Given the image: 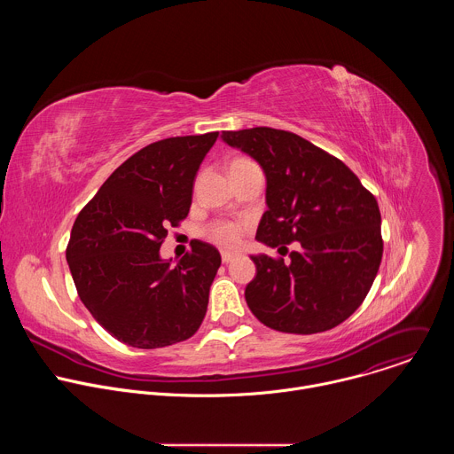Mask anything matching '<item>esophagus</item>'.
<instances>
[{
	"instance_id": "34e87169",
	"label": "esophagus",
	"mask_w": 454,
	"mask_h": 454,
	"mask_svg": "<svg viewBox=\"0 0 454 454\" xmlns=\"http://www.w3.org/2000/svg\"><path fill=\"white\" fill-rule=\"evenodd\" d=\"M235 256H237V254H235V253H230V251H223V253H221V258H223L224 264H230Z\"/></svg>"
}]
</instances>
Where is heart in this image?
Returning a JSON list of instances; mask_svg holds the SVG:
<instances>
[{"label": "heart", "mask_w": 454, "mask_h": 454, "mask_svg": "<svg viewBox=\"0 0 454 454\" xmlns=\"http://www.w3.org/2000/svg\"><path fill=\"white\" fill-rule=\"evenodd\" d=\"M237 161H244V160H237ZM237 161H233V163H237ZM240 233H242V226L237 223H230V221H217L207 230L208 239L223 247L237 246L240 240Z\"/></svg>", "instance_id": "obj_1"}]
</instances>
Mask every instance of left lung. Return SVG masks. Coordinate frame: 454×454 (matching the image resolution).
<instances>
[{
    "mask_svg": "<svg viewBox=\"0 0 454 454\" xmlns=\"http://www.w3.org/2000/svg\"><path fill=\"white\" fill-rule=\"evenodd\" d=\"M223 142L251 156L266 176L256 240L287 251L251 254L256 277L244 296L270 329L316 334L343 323L366 298L382 258L375 198L338 158L271 127L223 131Z\"/></svg>",
    "mask_w": 454,
    "mask_h": 454,
    "instance_id": "left-lung-1",
    "label": "left lung"
}]
</instances>
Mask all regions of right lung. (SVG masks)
Masks as SVG:
<instances>
[{"label":"right lung","mask_w":454,"mask_h":454,"mask_svg":"<svg viewBox=\"0 0 454 454\" xmlns=\"http://www.w3.org/2000/svg\"><path fill=\"white\" fill-rule=\"evenodd\" d=\"M219 133L151 144L123 161L82 208L67 261L77 293L100 325L137 348H161L196 334L221 266L196 240L172 264L160 247L188 215L193 181Z\"/></svg>","instance_id":"obj_1"}]
</instances>
